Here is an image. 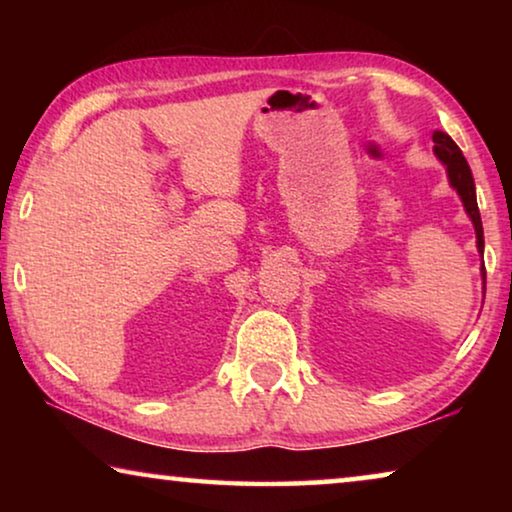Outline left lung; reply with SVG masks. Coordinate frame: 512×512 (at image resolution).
I'll use <instances>...</instances> for the list:
<instances>
[{"label": "left lung", "mask_w": 512, "mask_h": 512, "mask_svg": "<svg viewBox=\"0 0 512 512\" xmlns=\"http://www.w3.org/2000/svg\"><path fill=\"white\" fill-rule=\"evenodd\" d=\"M433 151L436 156L443 160V165L447 167V177H450V184L457 188V193L464 200V207L468 216H471L473 226H475V237H478V249H485V237H482V221H480V209H478V200H475V184H473V174L471 167H468L464 153L459 151V146L452 142L450 135L445 132H433ZM485 275V272H482Z\"/></svg>", "instance_id": "1"}]
</instances>
